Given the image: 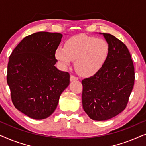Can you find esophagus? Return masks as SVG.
Here are the masks:
<instances>
[{
	"mask_svg": "<svg viewBox=\"0 0 146 146\" xmlns=\"http://www.w3.org/2000/svg\"><path fill=\"white\" fill-rule=\"evenodd\" d=\"M78 79V78L76 76H75V75H71V76H70V81H75V80H77Z\"/></svg>",
	"mask_w": 146,
	"mask_h": 146,
	"instance_id": "1",
	"label": "esophagus"
}]
</instances>
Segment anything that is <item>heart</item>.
<instances>
[{"label":"heart","mask_w":146,"mask_h":146,"mask_svg":"<svg viewBox=\"0 0 146 146\" xmlns=\"http://www.w3.org/2000/svg\"><path fill=\"white\" fill-rule=\"evenodd\" d=\"M109 53L110 46L105 39L78 35L66 40L64 47H57L55 55L64 67L69 66L75 60L77 73L90 77L102 69Z\"/></svg>","instance_id":"1"}]
</instances>
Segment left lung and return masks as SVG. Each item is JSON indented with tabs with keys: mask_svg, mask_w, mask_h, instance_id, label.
Here are the masks:
<instances>
[{
	"mask_svg": "<svg viewBox=\"0 0 146 146\" xmlns=\"http://www.w3.org/2000/svg\"><path fill=\"white\" fill-rule=\"evenodd\" d=\"M103 35L110 46L108 59L98 73L81 82L83 108L96 121L110 119L125 110L135 80L127 46L112 35Z\"/></svg>",
	"mask_w": 146,
	"mask_h": 146,
	"instance_id": "8db88e82",
	"label": "left lung"
}]
</instances>
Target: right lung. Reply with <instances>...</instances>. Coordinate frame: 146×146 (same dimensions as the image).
Returning <instances> with one entry per match:
<instances>
[{
  "instance_id": "1",
  "label": "right lung",
  "mask_w": 146,
  "mask_h": 146,
  "mask_svg": "<svg viewBox=\"0 0 146 146\" xmlns=\"http://www.w3.org/2000/svg\"><path fill=\"white\" fill-rule=\"evenodd\" d=\"M63 35L37 32L27 36L9 57L7 81L13 105L35 119L50 116L69 84L68 72L55 67V50Z\"/></svg>"
}]
</instances>
